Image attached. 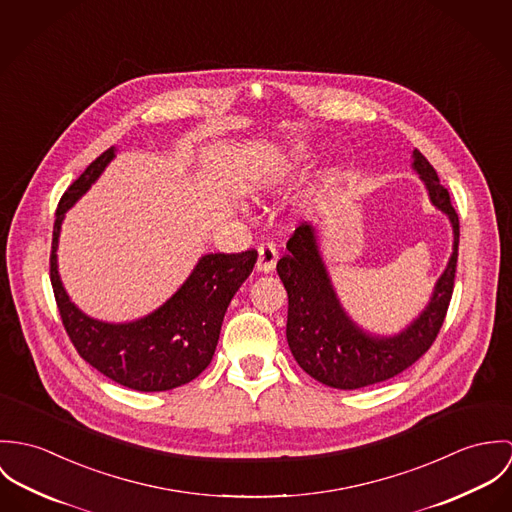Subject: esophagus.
<instances>
[{
  "label": "esophagus",
  "instance_id": "1",
  "mask_svg": "<svg viewBox=\"0 0 512 512\" xmlns=\"http://www.w3.org/2000/svg\"><path fill=\"white\" fill-rule=\"evenodd\" d=\"M279 259V249L273 241H263L259 243V261H257V271L261 273H271L277 265Z\"/></svg>",
  "mask_w": 512,
  "mask_h": 512
}]
</instances>
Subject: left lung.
Masks as SVG:
<instances>
[{
    "instance_id": "obj_1",
    "label": "left lung",
    "mask_w": 512,
    "mask_h": 512,
    "mask_svg": "<svg viewBox=\"0 0 512 512\" xmlns=\"http://www.w3.org/2000/svg\"><path fill=\"white\" fill-rule=\"evenodd\" d=\"M412 157L432 204L452 220L454 253L436 284L430 304L404 332L395 338H373L345 316L308 224L294 229L286 241L288 253L277 263V273L288 294V347L296 363L328 387L353 391L393 379L430 349L446 320L454 292L459 218L448 188L440 184L428 159L418 149H414Z\"/></svg>"
}]
</instances>
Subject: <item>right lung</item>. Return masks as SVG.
Segmentation results:
<instances>
[{"instance_id": "obj_1", "label": "right lung", "mask_w": 512, "mask_h": 512, "mask_svg": "<svg viewBox=\"0 0 512 512\" xmlns=\"http://www.w3.org/2000/svg\"><path fill=\"white\" fill-rule=\"evenodd\" d=\"M114 155L112 147L92 161L58 202L51 284L62 326L86 363L133 391H171L190 383L210 365L229 302L251 275L257 251L204 255L172 298L137 322L106 324L82 314L68 300L58 277V233L64 212L90 188Z\"/></svg>"}]
</instances>
